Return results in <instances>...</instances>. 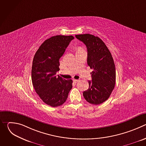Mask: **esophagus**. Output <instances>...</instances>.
I'll list each match as a JSON object with an SVG mask.
<instances>
[{"label":"esophagus","instance_id":"esophagus-1","mask_svg":"<svg viewBox=\"0 0 146 146\" xmlns=\"http://www.w3.org/2000/svg\"><path fill=\"white\" fill-rule=\"evenodd\" d=\"M78 81H79L78 80H75V79H73V82H74V83H76V82H77Z\"/></svg>","mask_w":146,"mask_h":146}]
</instances>
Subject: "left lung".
<instances>
[{
	"instance_id": "left-lung-1",
	"label": "left lung",
	"mask_w": 146,
	"mask_h": 146,
	"mask_svg": "<svg viewBox=\"0 0 146 146\" xmlns=\"http://www.w3.org/2000/svg\"><path fill=\"white\" fill-rule=\"evenodd\" d=\"M87 48V64L93 71L89 88L83 92L85 99L98 105L110 97L115 84V68L112 55L105 43L98 36L90 34L76 35Z\"/></svg>"
}]
</instances>
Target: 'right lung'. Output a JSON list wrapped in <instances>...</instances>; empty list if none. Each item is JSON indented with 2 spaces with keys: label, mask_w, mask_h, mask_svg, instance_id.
Wrapping results in <instances>:
<instances>
[{
  "label": "right lung",
  "mask_w": 146,
  "mask_h": 146,
  "mask_svg": "<svg viewBox=\"0 0 146 146\" xmlns=\"http://www.w3.org/2000/svg\"><path fill=\"white\" fill-rule=\"evenodd\" d=\"M73 39V36L63 35L47 39L40 46L33 59V87L41 99L54 108L66 102L72 88L71 79L65 80L56 74L59 70V59Z\"/></svg>",
  "instance_id": "obj_1"
}]
</instances>
